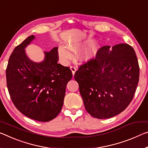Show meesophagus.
<instances>
[{"mask_svg": "<svg viewBox=\"0 0 148 148\" xmlns=\"http://www.w3.org/2000/svg\"><path fill=\"white\" fill-rule=\"evenodd\" d=\"M70 69H71L72 72V74H73V76H74V74H75V72H76V68L74 66H70Z\"/></svg>", "mask_w": 148, "mask_h": 148, "instance_id": "34e87169", "label": "esophagus"}]
</instances>
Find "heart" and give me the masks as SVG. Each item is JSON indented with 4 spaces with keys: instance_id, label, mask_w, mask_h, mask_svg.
<instances>
[{
    "instance_id": "b5f03b06",
    "label": "heart",
    "mask_w": 148,
    "mask_h": 148,
    "mask_svg": "<svg viewBox=\"0 0 148 148\" xmlns=\"http://www.w3.org/2000/svg\"><path fill=\"white\" fill-rule=\"evenodd\" d=\"M79 45L72 43L69 45V49L70 51H76V49H78ZM98 50V45L96 43H92L90 45V46L84 50L79 55V57L82 60H87L90 59L94 56ZM58 52H59V55L61 57L62 60H69L72 57V55L69 51V49L64 47H60L58 49Z\"/></svg>"
}]
</instances>
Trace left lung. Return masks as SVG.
Here are the masks:
<instances>
[{"label": "left lung", "mask_w": 148, "mask_h": 148, "mask_svg": "<svg viewBox=\"0 0 148 148\" xmlns=\"http://www.w3.org/2000/svg\"><path fill=\"white\" fill-rule=\"evenodd\" d=\"M140 68L134 49L121 43L103 46L79 66L74 78L88 113L97 119H109L121 113L134 95Z\"/></svg>", "instance_id": "obj_1"}]
</instances>
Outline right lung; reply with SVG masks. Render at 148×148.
I'll return each mask as SVG.
<instances>
[{
    "label": "right lung",
    "mask_w": 148,
    "mask_h": 148,
    "mask_svg": "<svg viewBox=\"0 0 148 148\" xmlns=\"http://www.w3.org/2000/svg\"><path fill=\"white\" fill-rule=\"evenodd\" d=\"M35 38L30 36L12 53L6 67L7 88L20 112L34 120L47 122L62 109L67 83L72 79L69 67L58 64V48L45 51L43 62L29 59L24 49Z\"/></svg>",
    "instance_id": "add662e5"
}]
</instances>
